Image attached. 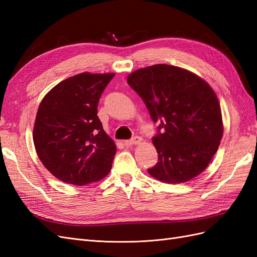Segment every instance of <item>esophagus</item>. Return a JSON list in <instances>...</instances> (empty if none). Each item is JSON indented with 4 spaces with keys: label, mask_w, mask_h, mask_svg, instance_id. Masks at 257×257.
Wrapping results in <instances>:
<instances>
[{
    "label": "esophagus",
    "mask_w": 257,
    "mask_h": 257,
    "mask_svg": "<svg viewBox=\"0 0 257 257\" xmlns=\"http://www.w3.org/2000/svg\"><path fill=\"white\" fill-rule=\"evenodd\" d=\"M142 142V138L139 136H135L133 139H131L128 142H125L126 146H133V145H139Z\"/></svg>",
    "instance_id": "1"
}]
</instances>
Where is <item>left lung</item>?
I'll list each match as a JSON object with an SVG mask.
<instances>
[{
  "label": "left lung",
  "instance_id": "obj_1",
  "mask_svg": "<svg viewBox=\"0 0 257 257\" xmlns=\"http://www.w3.org/2000/svg\"><path fill=\"white\" fill-rule=\"evenodd\" d=\"M127 83L141 96L162 133L152 138L159 154L148 169L165 183H183L207 168L223 136L219 99L201 77L167 64L139 68Z\"/></svg>",
  "mask_w": 257,
  "mask_h": 257
}]
</instances>
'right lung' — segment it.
Masks as SVG:
<instances>
[{
  "label": "right lung",
  "instance_id": "obj_1",
  "mask_svg": "<svg viewBox=\"0 0 257 257\" xmlns=\"http://www.w3.org/2000/svg\"><path fill=\"white\" fill-rule=\"evenodd\" d=\"M113 76L77 74L54 85L38 106L35 150L59 180L85 185L109 174L116 147L98 119L97 104Z\"/></svg>",
  "mask_w": 257,
  "mask_h": 257
}]
</instances>
